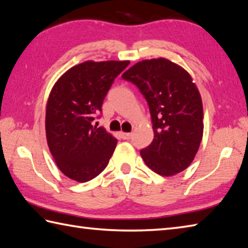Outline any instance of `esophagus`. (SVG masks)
I'll return each instance as SVG.
<instances>
[{
  "mask_svg": "<svg viewBox=\"0 0 248 248\" xmlns=\"http://www.w3.org/2000/svg\"><path fill=\"white\" fill-rule=\"evenodd\" d=\"M120 136H121V139H123V140H130L131 136H132V134L128 133V132H120Z\"/></svg>",
  "mask_w": 248,
  "mask_h": 248,
  "instance_id": "obj_1",
  "label": "esophagus"
}]
</instances>
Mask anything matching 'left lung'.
Here are the masks:
<instances>
[{"instance_id":"8db88e82","label":"left lung","mask_w":248,"mask_h":248,"mask_svg":"<svg viewBox=\"0 0 248 248\" xmlns=\"http://www.w3.org/2000/svg\"><path fill=\"white\" fill-rule=\"evenodd\" d=\"M121 77L139 87L149 105L155 139L140 150L145 164L165 177L186 170L203 134L202 101L192 77L163 57L136 62Z\"/></svg>"}]
</instances>
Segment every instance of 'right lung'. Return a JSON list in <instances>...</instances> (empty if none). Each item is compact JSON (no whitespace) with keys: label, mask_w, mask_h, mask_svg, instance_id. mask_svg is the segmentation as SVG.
<instances>
[{"label":"right lung","mask_w":248,"mask_h":248,"mask_svg":"<svg viewBox=\"0 0 248 248\" xmlns=\"http://www.w3.org/2000/svg\"><path fill=\"white\" fill-rule=\"evenodd\" d=\"M129 61H87L67 70L54 84L46 108V135L60 170L78 182L101 173L117 145L93 124L114 80Z\"/></svg>","instance_id":"add662e5"}]
</instances>
